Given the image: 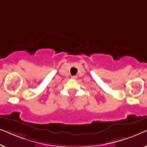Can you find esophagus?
Listing matches in <instances>:
<instances>
[{
	"mask_svg": "<svg viewBox=\"0 0 147 147\" xmlns=\"http://www.w3.org/2000/svg\"><path fill=\"white\" fill-rule=\"evenodd\" d=\"M71 78L72 79H77V76H71Z\"/></svg>",
	"mask_w": 147,
	"mask_h": 147,
	"instance_id": "obj_1",
	"label": "esophagus"
}]
</instances>
